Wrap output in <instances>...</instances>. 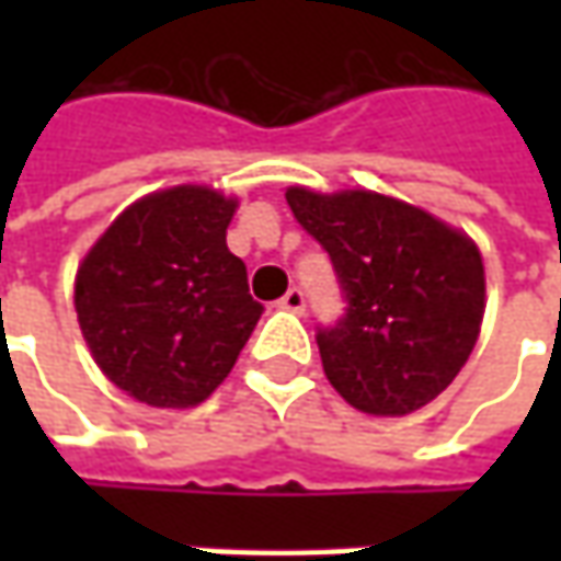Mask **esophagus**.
Segmentation results:
<instances>
[{"instance_id": "34e87169", "label": "esophagus", "mask_w": 561, "mask_h": 561, "mask_svg": "<svg viewBox=\"0 0 561 561\" xmlns=\"http://www.w3.org/2000/svg\"><path fill=\"white\" fill-rule=\"evenodd\" d=\"M280 306H284L287 312L302 314V312H306V293L299 290V287H290V290L284 293V299H280Z\"/></svg>"}]
</instances>
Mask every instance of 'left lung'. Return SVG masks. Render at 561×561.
Returning a JSON list of instances; mask_svg holds the SVG:
<instances>
[{"label": "left lung", "instance_id": "obj_1", "mask_svg": "<svg viewBox=\"0 0 561 561\" xmlns=\"http://www.w3.org/2000/svg\"><path fill=\"white\" fill-rule=\"evenodd\" d=\"M302 230L331 255L346 302L314 331L334 390L371 415H409L453 383L484 318L478 247L415 205L365 190H287Z\"/></svg>", "mask_w": 561, "mask_h": 561}]
</instances>
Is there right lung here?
<instances>
[{
	"label": "right lung",
	"instance_id": "obj_1",
	"mask_svg": "<svg viewBox=\"0 0 561 561\" xmlns=\"http://www.w3.org/2000/svg\"><path fill=\"white\" fill-rule=\"evenodd\" d=\"M233 199L174 186L134 203L77 271L83 340L105 377L159 409L203 402L233 368L265 306L227 249Z\"/></svg>",
	"mask_w": 561,
	"mask_h": 561
}]
</instances>
